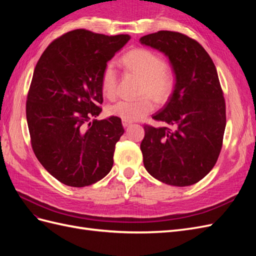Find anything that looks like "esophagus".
<instances>
[{
    "label": "esophagus",
    "instance_id": "34e87169",
    "mask_svg": "<svg viewBox=\"0 0 256 256\" xmlns=\"http://www.w3.org/2000/svg\"><path fill=\"white\" fill-rule=\"evenodd\" d=\"M130 124H131V122H127V120H122V126L124 127H128L129 125H130Z\"/></svg>",
    "mask_w": 256,
    "mask_h": 256
}]
</instances>
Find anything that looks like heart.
Listing matches in <instances>:
<instances>
[{
  "instance_id": "1",
  "label": "heart",
  "mask_w": 256,
  "mask_h": 256,
  "mask_svg": "<svg viewBox=\"0 0 256 256\" xmlns=\"http://www.w3.org/2000/svg\"><path fill=\"white\" fill-rule=\"evenodd\" d=\"M122 63L127 72L142 80L140 95L143 97L136 100H120L108 106V113L122 120H140L154 109L152 100L144 95L150 94L159 104L166 102L174 90L175 76L171 69L166 67L164 60L150 49L131 50L122 56ZM118 74L113 65H106L100 81L102 95L113 99L118 95Z\"/></svg>"
}]
</instances>
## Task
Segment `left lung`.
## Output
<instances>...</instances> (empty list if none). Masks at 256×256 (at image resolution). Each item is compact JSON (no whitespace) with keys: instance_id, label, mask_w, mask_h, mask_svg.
<instances>
[{"instance_id":"left-lung-1","label":"left lung","mask_w":256,"mask_h":256,"mask_svg":"<svg viewBox=\"0 0 256 256\" xmlns=\"http://www.w3.org/2000/svg\"><path fill=\"white\" fill-rule=\"evenodd\" d=\"M168 56L175 88L152 118L168 127L144 125L141 142L146 171L166 184H196L214 166L226 125V100L212 58L189 36L159 30L140 38Z\"/></svg>"}]
</instances>
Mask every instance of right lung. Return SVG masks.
<instances>
[{
    "instance_id": "add662e5",
    "label": "right lung",
    "mask_w": 256,
    "mask_h": 256,
    "mask_svg": "<svg viewBox=\"0 0 256 256\" xmlns=\"http://www.w3.org/2000/svg\"><path fill=\"white\" fill-rule=\"evenodd\" d=\"M130 36L79 28L54 40L34 69L26 98L30 145L58 182L81 188L111 171L115 144L124 134L116 116L97 120L106 62Z\"/></svg>"
}]
</instances>
